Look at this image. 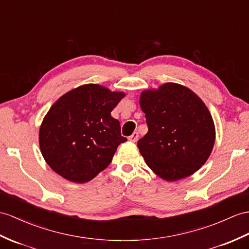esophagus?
Wrapping results in <instances>:
<instances>
[{"instance_id":"esophagus-1","label":"esophagus","mask_w":249,"mask_h":249,"mask_svg":"<svg viewBox=\"0 0 249 249\" xmlns=\"http://www.w3.org/2000/svg\"><path fill=\"white\" fill-rule=\"evenodd\" d=\"M137 139H138V133H137V132H134V133H133V134L129 137V141L132 142H136Z\"/></svg>"}]
</instances>
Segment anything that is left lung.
Masks as SVG:
<instances>
[{"label": "left lung", "instance_id": "obj_1", "mask_svg": "<svg viewBox=\"0 0 249 249\" xmlns=\"http://www.w3.org/2000/svg\"><path fill=\"white\" fill-rule=\"evenodd\" d=\"M139 105L149 130L137 145L155 174L175 181L190 177L207 161L215 126L208 107L195 92L168 82L142 90Z\"/></svg>", "mask_w": 249, "mask_h": 249}]
</instances>
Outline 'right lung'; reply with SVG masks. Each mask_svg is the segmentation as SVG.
<instances>
[{"mask_svg": "<svg viewBox=\"0 0 249 249\" xmlns=\"http://www.w3.org/2000/svg\"><path fill=\"white\" fill-rule=\"evenodd\" d=\"M99 84L78 87L54 102L39 131L41 153L60 177L83 184L110 165L126 141L111 112L124 98Z\"/></svg>", "mask_w": 249, "mask_h": 249, "instance_id": "obj_1", "label": "right lung"}]
</instances>
